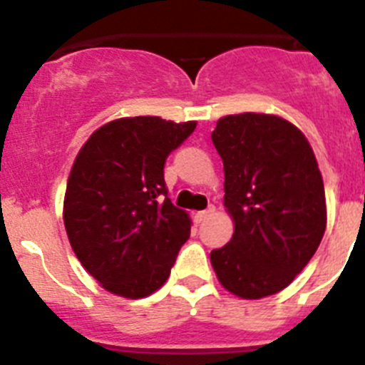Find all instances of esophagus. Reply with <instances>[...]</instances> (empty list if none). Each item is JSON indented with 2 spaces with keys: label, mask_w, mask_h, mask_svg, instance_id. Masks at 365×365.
I'll return each mask as SVG.
<instances>
[{
  "label": "esophagus",
  "mask_w": 365,
  "mask_h": 365,
  "mask_svg": "<svg viewBox=\"0 0 365 365\" xmlns=\"http://www.w3.org/2000/svg\"><path fill=\"white\" fill-rule=\"evenodd\" d=\"M212 211H215V209H212V207H209V209H205V211H200V212H196V215H195L196 222H198V223H202L203 220H207V218H209V215H211Z\"/></svg>",
  "instance_id": "esophagus-1"
}]
</instances>
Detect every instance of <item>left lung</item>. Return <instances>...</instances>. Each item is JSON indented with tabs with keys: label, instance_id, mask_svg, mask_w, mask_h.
I'll use <instances>...</instances> for the list:
<instances>
[{
	"label": "left lung",
	"instance_id": "1",
	"mask_svg": "<svg viewBox=\"0 0 365 365\" xmlns=\"http://www.w3.org/2000/svg\"><path fill=\"white\" fill-rule=\"evenodd\" d=\"M223 162V203L235 220L227 245L211 252L223 287L247 300L287 287L326 231V192L304 134L272 114L218 120L211 134Z\"/></svg>",
	"mask_w": 365,
	"mask_h": 365
}]
</instances>
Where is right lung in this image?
<instances>
[{
  "mask_svg": "<svg viewBox=\"0 0 365 365\" xmlns=\"http://www.w3.org/2000/svg\"><path fill=\"white\" fill-rule=\"evenodd\" d=\"M196 129L158 116L114 120L78 153L63 222L72 251L107 291L143 298L162 287L190 218L167 198L163 165Z\"/></svg>",
  "mask_w": 365,
  "mask_h": 365,
  "instance_id": "right-lung-1",
  "label": "right lung"
}]
</instances>
